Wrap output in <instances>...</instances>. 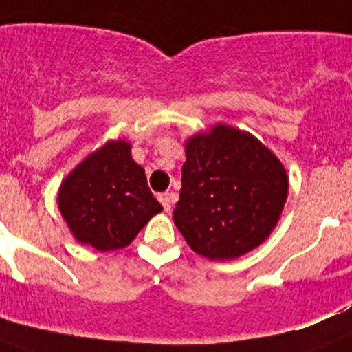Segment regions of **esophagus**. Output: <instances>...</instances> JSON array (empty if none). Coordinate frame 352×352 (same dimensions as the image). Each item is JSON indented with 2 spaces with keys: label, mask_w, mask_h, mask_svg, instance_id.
Listing matches in <instances>:
<instances>
[{
  "label": "esophagus",
  "mask_w": 352,
  "mask_h": 352,
  "mask_svg": "<svg viewBox=\"0 0 352 352\" xmlns=\"http://www.w3.org/2000/svg\"><path fill=\"white\" fill-rule=\"evenodd\" d=\"M159 200H161L164 211L170 212L171 208H173V204L177 202V195L175 193H162V195H159Z\"/></svg>",
  "instance_id": "1"
}]
</instances>
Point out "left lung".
Instances as JSON below:
<instances>
[{
    "label": "left lung",
    "mask_w": 352,
    "mask_h": 352,
    "mask_svg": "<svg viewBox=\"0 0 352 352\" xmlns=\"http://www.w3.org/2000/svg\"><path fill=\"white\" fill-rule=\"evenodd\" d=\"M288 195L283 164L254 135L214 126L186 143L173 221L197 254L234 259L276 227Z\"/></svg>",
    "instance_id": "8db88e82"
}]
</instances>
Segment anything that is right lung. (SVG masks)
Here are the masks:
<instances>
[{"instance_id": "add662e5", "label": "right lung", "mask_w": 352, "mask_h": 352, "mask_svg": "<svg viewBox=\"0 0 352 352\" xmlns=\"http://www.w3.org/2000/svg\"><path fill=\"white\" fill-rule=\"evenodd\" d=\"M58 208L76 240L102 252L126 247L162 211L125 141H111L71 171Z\"/></svg>"}]
</instances>
